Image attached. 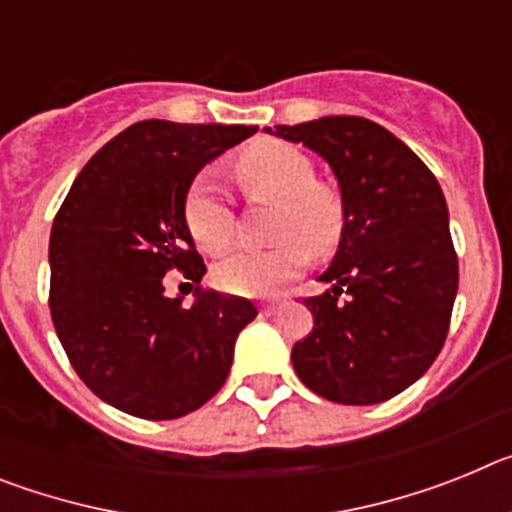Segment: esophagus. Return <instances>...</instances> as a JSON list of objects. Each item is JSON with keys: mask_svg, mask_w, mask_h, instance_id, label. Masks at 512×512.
<instances>
[{"mask_svg": "<svg viewBox=\"0 0 512 512\" xmlns=\"http://www.w3.org/2000/svg\"><path fill=\"white\" fill-rule=\"evenodd\" d=\"M277 310H279V302H266V305H261V312H264V315H274Z\"/></svg>", "mask_w": 512, "mask_h": 512, "instance_id": "obj_1", "label": "esophagus"}]
</instances>
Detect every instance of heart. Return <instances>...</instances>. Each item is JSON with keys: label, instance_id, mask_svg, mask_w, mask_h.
Instances as JSON below:
<instances>
[{"label": "heart", "instance_id": "obj_1", "mask_svg": "<svg viewBox=\"0 0 512 512\" xmlns=\"http://www.w3.org/2000/svg\"><path fill=\"white\" fill-rule=\"evenodd\" d=\"M235 174L251 197L277 202L274 238L261 251L241 248L215 266L217 287L238 297H269L295 279L307 251L325 256L338 246L346 223L341 194L315 182L310 158L287 143H259L241 153ZM184 223L197 246L220 253L233 241V207L210 171L197 174L184 200Z\"/></svg>", "mask_w": 512, "mask_h": 512}]
</instances>
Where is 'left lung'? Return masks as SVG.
Instances as JSON below:
<instances>
[{
	"mask_svg": "<svg viewBox=\"0 0 512 512\" xmlns=\"http://www.w3.org/2000/svg\"><path fill=\"white\" fill-rule=\"evenodd\" d=\"M274 135L328 161L346 210L320 277L333 287L305 297L312 330L292 348L297 377L341 405L390 400L428 372L449 333L459 261L441 187L400 138L366 117L274 125Z\"/></svg>",
	"mask_w": 512,
	"mask_h": 512,
	"instance_id": "left-lung-1",
	"label": "left lung"
}]
</instances>
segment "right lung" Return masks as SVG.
Instances as JSON below:
<instances>
[{
	"label": "right lung",
	"instance_id": "1",
	"mask_svg": "<svg viewBox=\"0 0 512 512\" xmlns=\"http://www.w3.org/2000/svg\"><path fill=\"white\" fill-rule=\"evenodd\" d=\"M256 133L246 125L143 120L99 148L51 230V318L71 366L112 408L174 420L225 384L235 338L259 312L243 297L194 289L166 297L164 277L200 284L205 264L184 223L194 176Z\"/></svg>",
	"mask_w": 512,
	"mask_h": 512
}]
</instances>
